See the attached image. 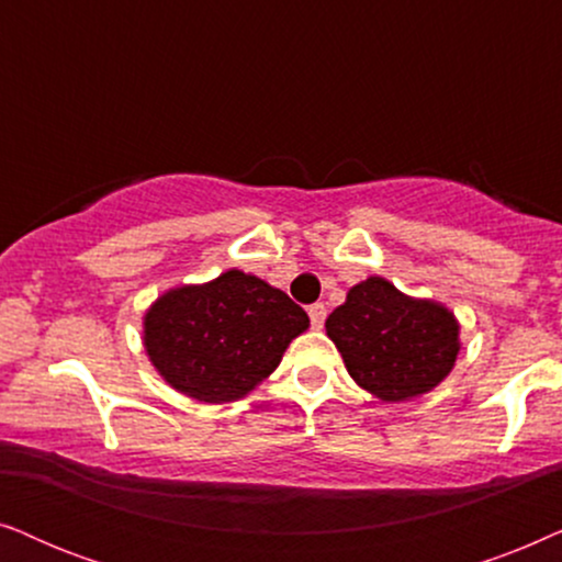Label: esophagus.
<instances>
[{
	"label": "esophagus",
	"mask_w": 562,
	"mask_h": 562,
	"mask_svg": "<svg viewBox=\"0 0 562 562\" xmlns=\"http://www.w3.org/2000/svg\"><path fill=\"white\" fill-rule=\"evenodd\" d=\"M306 312H310L312 327H322V325H325V319H327V306H325V304H312Z\"/></svg>",
	"instance_id": "esophagus-1"
}]
</instances>
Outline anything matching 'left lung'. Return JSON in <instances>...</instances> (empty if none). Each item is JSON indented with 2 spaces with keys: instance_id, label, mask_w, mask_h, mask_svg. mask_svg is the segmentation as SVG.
I'll list each match as a JSON object with an SVG mask.
<instances>
[{
  "instance_id": "obj_1",
  "label": "left lung",
  "mask_w": 562,
  "mask_h": 562,
  "mask_svg": "<svg viewBox=\"0 0 562 562\" xmlns=\"http://www.w3.org/2000/svg\"><path fill=\"white\" fill-rule=\"evenodd\" d=\"M325 327L348 373L383 402L432 391L460 350L458 322L445 306L404 296L379 276L352 286Z\"/></svg>"
}]
</instances>
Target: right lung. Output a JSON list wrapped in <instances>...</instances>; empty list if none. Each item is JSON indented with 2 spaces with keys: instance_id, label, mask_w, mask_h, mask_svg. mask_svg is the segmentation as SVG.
Returning <instances> with one entry per match:
<instances>
[{
  "instance_id": "1",
  "label": "right lung",
  "mask_w": 562,
  "mask_h": 562,
  "mask_svg": "<svg viewBox=\"0 0 562 562\" xmlns=\"http://www.w3.org/2000/svg\"><path fill=\"white\" fill-rule=\"evenodd\" d=\"M310 317L243 271L168 291L145 314V350L160 375L199 402H235L281 363Z\"/></svg>"
}]
</instances>
